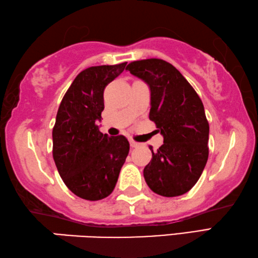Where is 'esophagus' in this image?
Here are the masks:
<instances>
[{
  "label": "esophagus",
  "instance_id": "esophagus-1",
  "mask_svg": "<svg viewBox=\"0 0 258 258\" xmlns=\"http://www.w3.org/2000/svg\"><path fill=\"white\" fill-rule=\"evenodd\" d=\"M139 145H141V144H139V143H136V142H134V141H130V146H132V147H138Z\"/></svg>",
  "mask_w": 258,
  "mask_h": 258
}]
</instances>
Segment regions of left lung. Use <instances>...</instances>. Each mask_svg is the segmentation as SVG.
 <instances>
[{
	"mask_svg": "<svg viewBox=\"0 0 258 258\" xmlns=\"http://www.w3.org/2000/svg\"><path fill=\"white\" fill-rule=\"evenodd\" d=\"M125 70L150 86V120L164 138L153 151L144 178L164 197L186 194L195 186L209 159L210 125L204 105L180 71L161 58L134 61Z\"/></svg>",
	"mask_w": 258,
	"mask_h": 258,
	"instance_id": "8db88e82",
	"label": "left lung"
}]
</instances>
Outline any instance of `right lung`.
Returning <instances> with one entry per match:
<instances>
[{
    "label": "right lung",
    "instance_id": "add662e5",
    "mask_svg": "<svg viewBox=\"0 0 258 258\" xmlns=\"http://www.w3.org/2000/svg\"><path fill=\"white\" fill-rule=\"evenodd\" d=\"M125 64L83 70L58 106L52 133L53 159L66 186L84 200L99 201L110 195L128 156V139L122 135L108 137L97 125L104 110V89Z\"/></svg>",
    "mask_w": 258,
    "mask_h": 258
}]
</instances>
